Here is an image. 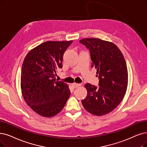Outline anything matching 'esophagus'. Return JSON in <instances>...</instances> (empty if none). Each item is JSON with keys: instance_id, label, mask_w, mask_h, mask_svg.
Masks as SVG:
<instances>
[{"instance_id": "34e87169", "label": "esophagus", "mask_w": 147, "mask_h": 147, "mask_svg": "<svg viewBox=\"0 0 147 147\" xmlns=\"http://www.w3.org/2000/svg\"><path fill=\"white\" fill-rule=\"evenodd\" d=\"M72 87H73L74 88H77L78 87H80V86H81V84H77V83H73V84H72Z\"/></svg>"}]
</instances>
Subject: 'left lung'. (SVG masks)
Masks as SVG:
<instances>
[{"label":"left lung","instance_id":"8db88e82","mask_svg":"<svg viewBox=\"0 0 147 147\" xmlns=\"http://www.w3.org/2000/svg\"><path fill=\"white\" fill-rule=\"evenodd\" d=\"M90 50L92 67L96 69L99 87L87 83L85 99L81 101L90 113L102 116L109 113L121 103L127 91L128 70L121 51L113 43L98 38L80 40Z\"/></svg>","mask_w":147,"mask_h":147}]
</instances>
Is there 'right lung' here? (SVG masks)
<instances>
[{"instance_id": "obj_1", "label": "right lung", "mask_w": 147, "mask_h": 147, "mask_svg": "<svg viewBox=\"0 0 147 147\" xmlns=\"http://www.w3.org/2000/svg\"><path fill=\"white\" fill-rule=\"evenodd\" d=\"M70 41H47L29 51L21 72L22 93L33 111L46 118L60 112L70 95L67 84L56 81Z\"/></svg>"}]
</instances>
